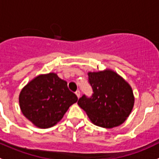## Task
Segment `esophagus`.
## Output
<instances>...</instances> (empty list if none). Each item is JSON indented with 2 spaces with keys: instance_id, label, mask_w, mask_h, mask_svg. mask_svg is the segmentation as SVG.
Wrapping results in <instances>:
<instances>
[{
  "instance_id": "1",
  "label": "esophagus",
  "mask_w": 159,
  "mask_h": 159,
  "mask_svg": "<svg viewBox=\"0 0 159 159\" xmlns=\"http://www.w3.org/2000/svg\"><path fill=\"white\" fill-rule=\"evenodd\" d=\"M75 94H76V96L78 97V98H79L80 96H81V92H80L79 90H77L76 93H75Z\"/></svg>"
}]
</instances>
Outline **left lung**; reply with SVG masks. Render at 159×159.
Instances as JSON below:
<instances>
[{"mask_svg": "<svg viewBox=\"0 0 159 159\" xmlns=\"http://www.w3.org/2000/svg\"><path fill=\"white\" fill-rule=\"evenodd\" d=\"M88 75L93 94L90 98L83 95L78 101L80 108L98 127L112 128L121 125L135 104L131 85L111 69L89 72Z\"/></svg>", "mask_w": 159, "mask_h": 159, "instance_id": "left-lung-1", "label": "left lung"}]
</instances>
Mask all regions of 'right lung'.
<instances>
[{"label":"right lung","instance_id":"1","mask_svg":"<svg viewBox=\"0 0 159 159\" xmlns=\"http://www.w3.org/2000/svg\"><path fill=\"white\" fill-rule=\"evenodd\" d=\"M78 97L70 92L67 82L55 73L39 74L21 89L20 108L23 115L39 128L58 124Z\"/></svg>","mask_w":159,"mask_h":159}]
</instances>
